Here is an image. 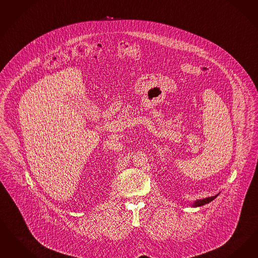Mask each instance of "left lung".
<instances>
[{"label": "left lung", "mask_w": 258, "mask_h": 258, "mask_svg": "<svg viewBox=\"0 0 258 258\" xmlns=\"http://www.w3.org/2000/svg\"><path fill=\"white\" fill-rule=\"evenodd\" d=\"M217 197H218V195L213 197H208V198L203 199V200H197L195 203H193L192 206L193 207H198V206H205L206 204H209L210 202H212L214 199H216Z\"/></svg>", "instance_id": "obj_1"}]
</instances>
